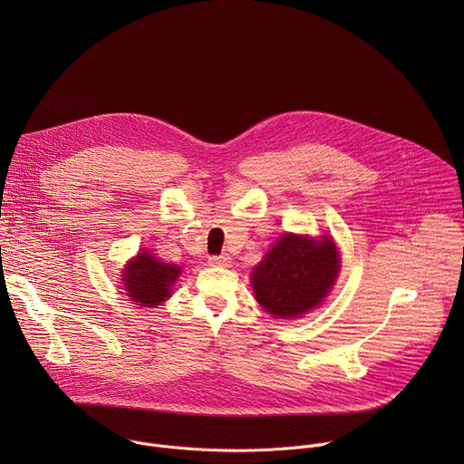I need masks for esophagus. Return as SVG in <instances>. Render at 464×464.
I'll use <instances>...</instances> for the list:
<instances>
[{"mask_svg":"<svg viewBox=\"0 0 464 464\" xmlns=\"http://www.w3.org/2000/svg\"><path fill=\"white\" fill-rule=\"evenodd\" d=\"M209 264L211 266L227 268V266H231V256L229 255H213V256H209Z\"/></svg>","mask_w":464,"mask_h":464,"instance_id":"1","label":"esophagus"}]
</instances>
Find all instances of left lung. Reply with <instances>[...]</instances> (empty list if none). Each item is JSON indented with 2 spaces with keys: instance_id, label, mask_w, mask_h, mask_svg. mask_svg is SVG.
<instances>
[{
  "instance_id": "8db88e82",
  "label": "left lung",
  "mask_w": 464,
  "mask_h": 464,
  "mask_svg": "<svg viewBox=\"0 0 464 464\" xmlns=\"http://www.w3.org/2000/svg\"><path fill=\"white\" fill-rule=\"evenodd\" d=\"M338 272L340 255L328 237L285 235L256 264L251 283L264 310L276 317H299L323 301Z\"/></svg>"
}]
</instances>
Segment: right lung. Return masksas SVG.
Here are the masks:
<instances>
[{
  "mask_svg": "<svg viewBox=\"0 0 464 464\" xmlns=\"http://www.w3.org/2000/svg\"><path fill=\"white\" fill-rule=\"evenodd\" d=\"M179 268L143 251L124 270V288L128 297L141 306H156L170 297V286L176 283Z\"/></svg>",
  "mask_w": 464,
  "mask_h": 464,
  "instance_id": "obj_1",
  "label": "right lung"
}]
</instances>
